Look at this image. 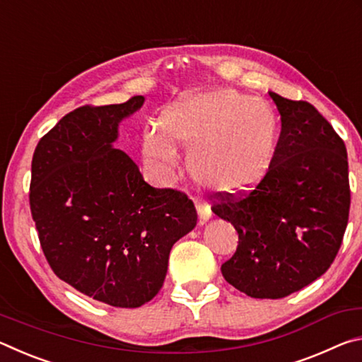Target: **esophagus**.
<instances>
[{"label": "esophagus", "mask_w": 362, "mask_h": 362, "mask_svg": "<svg viewBox=\"0 0 362 362\" xmlns=\"http://www.w3.org/2000/svg\"><path fill=\"white\" fill-rule=\"evenodd\" d=\"M196 209H198V216H199V223L201 225H204L207 220L211 218V216H212V212H211V209L207 206H204V204H198L196 206Z\"/></svg>", "instance_id": "34e87169"}]
</instances>
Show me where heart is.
Listing matches in <instances>:
<instances>
[{"instance_id":"b5f03b06","label":"heart","mask_w":362,"mask_h":362,"mask_svg":"<svg viewBox=\"0 0 362 362\" xmlns=\"http://www.w3.org/2000/svg\"><path fill=\"white\" fill-rule=\"evenodd\" d=\"M161 129L144 134L145 155L164 173L177 166L175 144L189 146L187 166L194 180L220 196H243L260 185L278 145L273 110L235 89L189 93L161 116Z\"/></svg>"}]
</instances>
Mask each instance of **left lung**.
<instances>
[{"instance_id":"8db88e82","label":"left lung","mask_w":362,"mask_h":362,"mask_svg":"<svg viewBox=\"0 0 362 362\" xmlns=\"http://www.w3.org/2000/svg\"><path fill=\"white\" fill-rule=\"evenodd\" d=\"M281 115L272 168L246 198L217 194V217L240 236L222 265L233 287L254 298H283L332 265L350 212L343 140L308 102L269 93Z\"/></svg>"}]
</instances>
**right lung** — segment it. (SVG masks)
<instances>
[{
    "instance_id": "right-lung-1",
    "label": "right lung",
    "mask_w": 362,
    "mask_h": 362,
    "mask_svg": "<svg viewBox=\"0 0 362 362\" xmlns=\"http://www.w3.org/2000/svg\"><path fill=\"white\" fill-rule=\"evenodd\" d=\"M142 95L79 107L40 140L30 209L52 272L97 302L137 308L156 296L174 244L196 226L187 194L153 188L113 146Z\"/></svg>"
}]
</instances>
